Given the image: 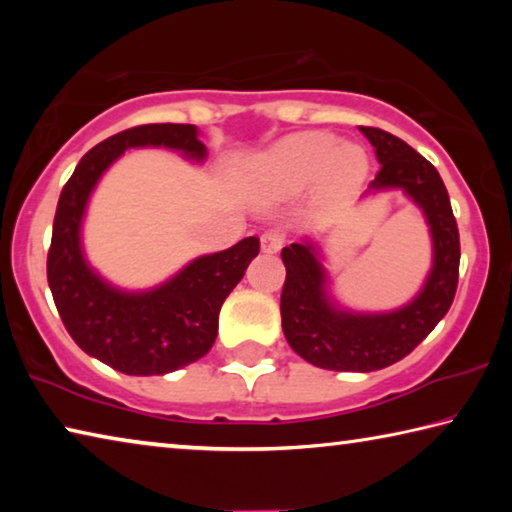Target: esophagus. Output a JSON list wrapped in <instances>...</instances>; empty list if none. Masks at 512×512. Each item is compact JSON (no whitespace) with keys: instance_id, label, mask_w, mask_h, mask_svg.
Here are the masks:
<instances>
[{"instance_id":"esophagus-1","label":"esophagus","mask_w":512,"mask_h":512,"mask_svg":"<svg viewBox=\"0 0 512 512\" xmlns=\"http://www.w3.org/2000/svg\"><path fill=\"white\" fill-rule=\"evenodd\" d=\"M259 241H262L264 253H277V250L284 246V232L277 230V228L266 230Z\"/></svg>"}]
</instances>
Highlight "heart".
<instances>
[{
  "instance_id": "obj_1",
  "label": "heart",
  "mask_w": 512,
  "mask_h": 512,
  "mask_svg": "<svg viewBox=\"0 0 512 512\" xmlns=\"http://www.w3.org/2000/svg\"><path fill=\"white\" fill-rule=\"evenodd\" d=\"M318 173L336 183H357L366 173V155L354 144H336L327 133L289 137L257 164V185L273 194L298 192Z\"/></svg>"
}]
</instances>
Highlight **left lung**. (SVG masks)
Instances as JSON below:
<instances>
[{
    "mask_svg": "<svg viewBox=\"0 0 512 512\" xmlns=\"http://www.w3.org/2000/svg\"><path fill=\"white\" fill-rule=\"evenodd\" d=\"M375 146L379 171L368 187L402 189L427 219L433 264L427 282L409 305L386 314H359L327 296V273L309 239L282 248L287 280L282 287V329L293 352L318 368L372 372L393 366L427 339L452 307L458 287L461 241L443 178L429 160L400 137L359 126Z\"/></svg>",
    "mask_w": 512,
    "mask_h": 512,
    "instance_id": "8db88e82",
    "label": "left lung"
}]
</instances>
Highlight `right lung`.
Segmentation results:
<instances>
[{
	"label": "right lung",
	"instance_id": "right-lung-1",
	"mask_svg": "<svg viewBox=\"0 0 512 512\" xmlns=\"http://www.w3.org/2000/svg\"><path fill=\"white\" fill-rule=\"evenodd\" d=\"M164 146L203 162L207 149L192 124H146L108 137L83 155L58 198L47 280L63 325L90 357L124 375H167L205 357L216 339L223 300L259 253L246 237L228 250L196 257L149 291H121L88 264L81 228L90 194L128 149Z\"/></svg>",
	"mask_w": 512,
	"mask_h": 512
}]
</instances>
